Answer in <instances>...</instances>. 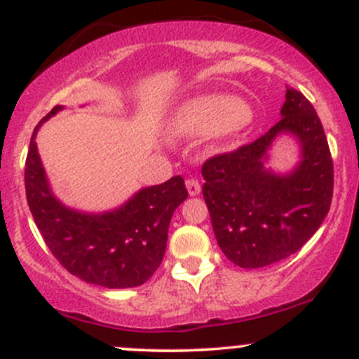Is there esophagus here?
<instances>
[{
	"mask_svg": "<svg viewBox=\"0 0 359 359\" xmlns=\"http://www.w3.org/2000/svg\"><path fill=\"white\" fill-rule=\"evenodd\" d=\"M185 185H187V191H189V194H191V196H197V194L201 192V184H199V180H197V179H187Z\"/></svg>",
	"mask_w": 359,
	"mask_h": 359,
	"instance_id": "obj_1",
	"label": "esophagus"
}]
</instances>
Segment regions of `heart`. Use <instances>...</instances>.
I'll return each mask as SVG.
<instances>
[{
	"label": "heart",
	"mask_w": 359,
	"mask_h": 359,
	"mask_svg": "<svg viewBox=\"0 0 359 359\" xmlns=\"http://www.w3.org/2000/svg\"><path fill=\"white\" fill-rule=\"evenodd\" d=\"M250 109L245 102L233 97L201 96L189 101L177 111L174 131L180 137H201V135H231L248 123Z\"/></svg>",
	"instance_id": "1"
}]
</instances>
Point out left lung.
I'll use <instances>...</instances> for the list:
<instances>
[{"label": "left lung", "instance_id": "obj_1", "mask_svg": "<svg viewBox=\"0 0 359 359\" xmlns=\"http://www.w3.org/2000/svg\"><path fill=\"white\" fill-rule=\"evenodd\" d=\"M282 119L263 137L203 165V196L222 253L241 269H259L290 257L306 245L327 216L334 165L314 106L287 89ZM280 133H292L303 160L292 175L264 168L266 150Z\"/></svg>", "mask_w": 359, "mask_h": 359}]
</instances>
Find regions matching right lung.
<instances>
[{"label":"right lung","instance_id":"1","mask_svg":"<svg viewBox=\"0 0 359 359\" xmlns=\"http://www.w3.org/2000/svg\"><path fill=\"white\" fill-rule=\"evenodd\" d=\"M55 106L36 125L25 162L27 201L45 245L65 270L106 288L145 283L162 263L172 214L187 199L180 175L142 189L116 211L84 214L65 208L53 197L45 177L35 135L53 116Z\"/></svg>","mask_w":359,"mask_h":359}]
</instances>
